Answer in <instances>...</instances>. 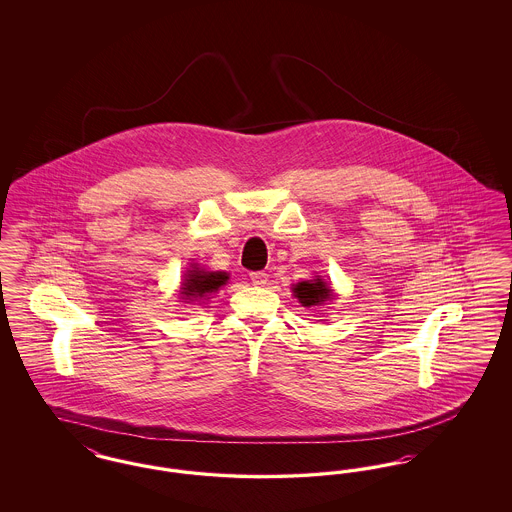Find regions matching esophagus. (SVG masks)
<instances>
[{
    "instance_id": "obj_1",
    "label": "esophagus",
    "mask_w": 512,
    "mask_h": 512,
    "mask_svg": "<svg viewBox=\"0 0 512 512\" xmlns=\"http://www.w3.org/2000/svg\"><path fill=\"white\" fill-rule=\"evenodd\" d=\"M249 280L253 286H265L268 282V274L265 270H259V272H251L249 274Z\"/></svg>"
}]
</instances>
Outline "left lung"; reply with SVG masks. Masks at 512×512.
<instances>
[{
	"mask_svg": "<svg viewBox=\"0 0 512 512\" xmlns=\"http://www.w3.org/2000/svg\"><path fill=\"white\" fill-rule=\"evenodd\" d=\"M295 297L299 299V303H303V307H311V305H320L322 301L332 297V290L326 282H322L320 278L313 282H299L293 288Z\"/></svg>",
	"mask_w": 512,
	"mask_h": 512,
	"instance_id": "8db88e82",
	"label": "left lung"
}]
</instances>
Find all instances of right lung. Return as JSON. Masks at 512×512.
Listing matches in <instances>:
<instances>
[{
	"instance_id": "add662e5",
	"label": "right lung",
	"mask_w": 512,
	"mask_h": 512,
	"mask_svg": "<svg viewBox=\"0 0 512 512\" xmlns=\"http://www.w3.org/2000/svg\"><path fill=\"white\" fill-rule=\"evenodd\" d=\"M188 278L182 284L184 299H203L209 293L217 292L222 284H226V272H203V270H188Z\"/></svg>"
}]
</instances>
